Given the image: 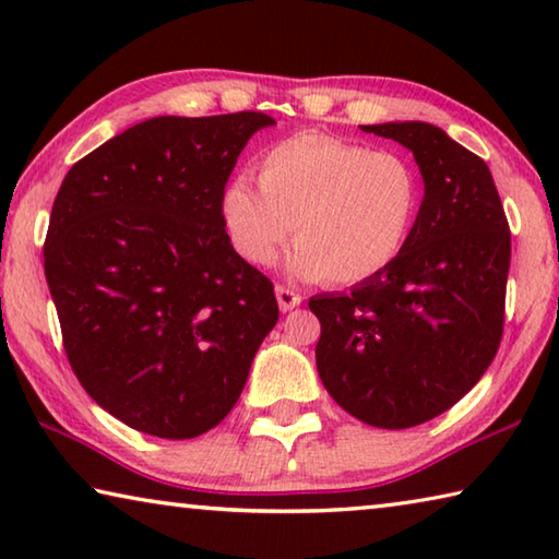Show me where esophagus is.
<instances>
[{
  "label": "esophagus",
  "instance_id": "34e87169",
  "mask_svg": "<svg viewBox=\"0 0 559 559\" xmlns=\"http://www.w3.org/2000/svg\"><path fill=\"white\" fill-rule=\"evenodd\" d=\"M276 300H278V308L286 313V310H293L300 306V293H296L293 288H286V286H276Z\"/></svg>",
  "mask_w": 559,
  "mask_h": 559
}]
</instances>
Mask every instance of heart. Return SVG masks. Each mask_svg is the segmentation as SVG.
<instances>
[{
    "instance_id": "b5f03b06",
    "label": "heart",
    "mask_w": 559,
    "mask_h": 559,
    "mask_svg": "<svg viewBox=\"0 0 559 559\" xmlns=\"http://www.w3.org/2000/svg\"><path fill=\"white\" fill-rule=\"evenodd\" d=\"M259 185L234 177L222 219L239 257L269 266L296 229L290 271L300 278L357 283L400 257L421 206L416 167L323 132H300L259 157Z\"/></svg>"
}]
</instances>
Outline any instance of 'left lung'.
Returning a JSON list of instances; mask_svg holds the SVG:
<instances>
[{"instance_id": "8db88e82", "label": "left lung", "mask_w": 559, "mask_h": 559, "mask_svg": "<svg viewBox=\"0 0 559 559\" xmlns=\"http://www.w3.org/2000/svg\"><path fill=\"white\" fill-rule=\"evenodd\" d=\"M365 132L412 150L424 200L390 266L308 300L328 394L377 429H409L471 392L503 337L510 229L488 165L431 122Z\"/></svg>"}]
</instances>
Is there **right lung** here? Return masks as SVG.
I'll return each instance as SVG.
<instances>
[{"label":"right lung","instance_id":"1","mask_svg":"<svg viewBox=\"0 0 559 559\" xmlns=\"http://www.w3.org/2000/svg\"><path fill=\"white\" fill-rule=\"evenodd\" d=\"M266 112L159 116L79 159L53 200L44 271L66 357L130 429H214L278 320L273 283L234 251L222 192Z\"/></svg>","mask_w":559,"mask_h":559}]
</instances>
